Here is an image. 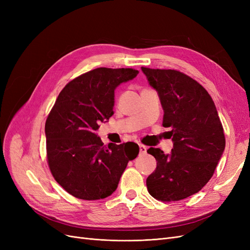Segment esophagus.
<instances>
[{"label":"esophagus","mask_w":250,"mask_h":250,"mask_svg":"<svg viewBox=\"0 0 250 250\" xmlns=\"http://www.w3.org/2000/svg\"><path fill=\"white\" fill-rule=\"evenodd\" d=\"M139 147H140V152L142 154H146L147 153V147L146 146H144V145H142V144H140Z\"/></svg>","instance_id":"1"}]
</instances>
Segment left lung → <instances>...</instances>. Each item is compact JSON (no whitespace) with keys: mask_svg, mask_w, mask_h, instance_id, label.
<instances>
[{"mask_svg":"<svg viewBox=\"0 0 250 250\" xmlns=\"http://www.w3.org/2000/svg\"><path fill=\"white\" fill-rule=\"evenodd\" d=\"M142 72L160 97L163 126L173 142L170 153L147 150L156 160L146 180L148 192L162 201L185 199L213 176L225 148L222 124L213 99L196 80L175 70L142 67Z\"/></svg>","mask_w":250,"mask_h":250,"instance_id":"8db88e82","label":"left lung"}]
</instances>
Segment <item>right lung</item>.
Returning <instances> with one entry per match:
<instances>
[{"label": "right lung", "instance_id": "add662e5", "mask_svg": "<svg viewBox=\"0 0 250 250\" xmlns=\"http://www.w3.org/2000/svg\"><path fill=\"white\" fill-rule=\"evenodd\" d=\"M133 69L98 67L67 83L46 121L47 157L55 180L74 197L103 199L117 190L138 144L105 146L96 133L113 115L115 90L137 77Z\"/></svg>", "mask_w": 250, "mask_h": 250}]
</instances>
